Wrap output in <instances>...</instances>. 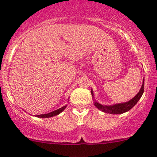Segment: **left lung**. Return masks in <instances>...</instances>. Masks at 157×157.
<instances>
[{
    "instance_id": "8db88e82",
    "label": "left lung",
    "mask_w": 157,
    "mask_h": 157,
    "mask_svg": "<svg viewBox=\"0 0 157 157\" xmlns=\"http://www.w3.org/2000/svg\"><path fill=\"white\" fill-rule=\"evenodd\" d=\"M144 80H143V83L142 87H141L140 91L139 93L135 96L133 98H132L130 101H129L128 102L123 103V104H118L113 105V106H104V105H101L98 104L97 102H94V106L99 109L101 111L104 112L106 113H110V114H122L124 113H126V112L129 111L130 109H132L136 104H137V102L139 101V100L140 99L142 95L144 92ZM92 95L93 96V92L92 91Z\"/></svg>"
}]
</instances>
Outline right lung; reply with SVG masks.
<instances>
[{
  "label": "right lung",
  "instance_id": "obj_1",
  "mask_svg": "<svg viewBox=\"0 0 157 157\" xmlns=\"http://www.w3.org/2000/svg\"><path fill=\"white\" fill-rule=\"evenodd\" d=\"M65 107H66V106H63V107L59 108V109L55 110V111H53V112H51V113H48V114L38 115H36V116L39 117V118H50V117L55 116V115H59L60 113H62V112H63V110H64V109H65Z\"/></svg>",
  "mask_w": 157,
  "mask_h": 157
}]
</instances>
